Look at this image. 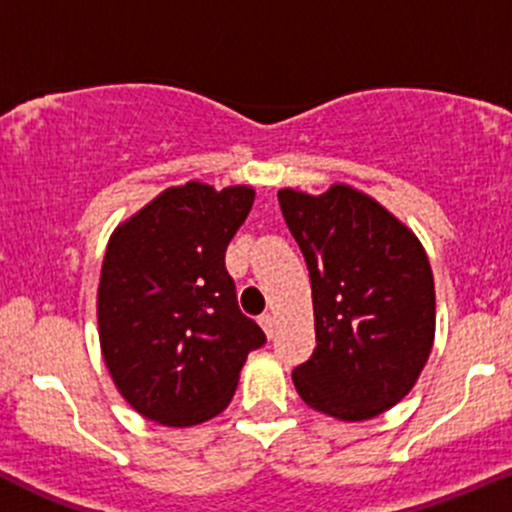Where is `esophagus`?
Wrapping results in <instances>:
<instances>
[{"mask_svg": "<svg viewBox=\"0 0 512 512\" xmlns=\"http://www.w3.org/2000/svg\"><path fill=\"white\" fill-rule=\"evenodd\" d=\"M258 323H261L263 333H266L268 337H273V335H276V325H278L276 315H271V313H263L261 318H258Z\"/></svg>", "mask_w": 512, "mask_h": 512, "instance_id": "1", "label": "esophagus"}]
</instances>
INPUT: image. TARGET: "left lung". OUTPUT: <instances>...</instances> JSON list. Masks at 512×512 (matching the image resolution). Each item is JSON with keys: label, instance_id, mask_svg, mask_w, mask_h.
<instances>
[{"label": "left lung", "instance_id": "8db88e82", "mask_svg": "<svg viewBox=\"0 0 512 512\" xmlns=\"http://www.w3.org/2000/svg\"><path fill=\"white\" fill-rule=\"evenodd\" d=\"M283 219L313 286L315 345L293 370L300 399L340 421H365L402 402L436 333L429 256L387 207L335 182L323 194L283 187Z\"/></svg>", "mask_w": 512, "mask_h": 512}]
</instances>
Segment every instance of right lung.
Wrapping results in <instances>:
<instances>
[{
    "label": "right lung",
    "mask_w": 512,
    "mask_h": 512,
    "mask_svg": "<svg viewBox=\"0 0 512 512\" xmlns=\"http://www.w3.org/2000/svg\"><path fill=\"white\" fill-rule=\"evenodd\" d=\"M254 187H167L110 234L98 283V337L125 402L162 426L229 407L241 367L266 335L236 305L224 251Z\"/></svg>",
    "instance_id": "obj_1"
}]
</instances>
